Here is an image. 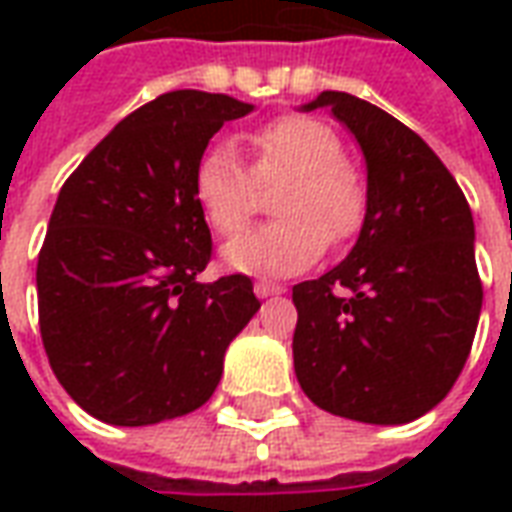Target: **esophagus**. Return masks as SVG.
Masks as SVG:
<instances>
[{
  "mask_svg": "<svg viewBox=\"0 0 512 512\" xmlns=\"http://www.w3.org/2000/svg\"><path fill=\"white\" fill-rule=\"evenodd\" d=\"M282 285H274V282H255V296L257 299H268V296H279L282 293Z\"/></svg>",
  "mask_w": 512,
  "mask_h": 512,
  "instance_id": "34e87169",
  "label": "esophagus"
}]
</instances>
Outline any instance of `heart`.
<instances>
[{"mask_svg": "<svg viewBox=\"0 0 512 512\" xmlns=\"http://www.w3.org/2000/svg\"><path fill=\"white\" fill-rule=\"evenodd\" d=\"M255 169L249 172L230 142L200 153L191 175L194 200L219 235L244 230L257 208V184L288 175L274 200L277 222L249 230L224 246V263L260 277H290L318 263L334 241L359 233L367 194L340 158V139L312 117L285 115L252 134Z\"/></svg>", "mask_w": 512, "mask_h": 512, "instance_id": "1", "label": "heart"}]
</instances>
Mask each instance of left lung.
<instances>
[{"label":"left lung","instance_id":"1","mask_svg":"<svg viewBox=\"0 0 512 512\" xmlns=\"http://www.w3.org/2000/svg\"><path fill=\"white\" fill-rule=\"evenodd\" d=\"M367 167L354 249L293 288V367L304 395L337 417L406 425L461 376L483 307L474 219L450 169L408 126L348 93L323 90Z\"/></svg>","mask_w":512,"mask_h":512}]
</instances>
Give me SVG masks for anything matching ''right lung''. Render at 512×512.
<instances>
[{
	"instance_id": "add662e5",
	"label": "right lung",
	"mask_w": 512,
	"mask_h": 512,
	"mask_svg": "<svg viewBox=\"0 0 512 512\" xmlns=\"http://www.w3.org/2000/svg\"><path fill=\"white\" fill-rule=\"evenodd\" d=\"M252 109L202 90L158 95L60 189L38 257L40 337L57 381L101 422L139 428L200 408L260 310L244 274L197 279L211 230L191 189L211 136Z\"/></svg>"
}]
</instances>
